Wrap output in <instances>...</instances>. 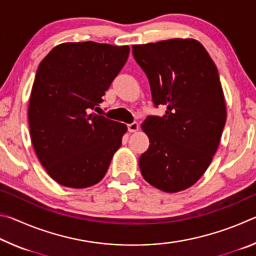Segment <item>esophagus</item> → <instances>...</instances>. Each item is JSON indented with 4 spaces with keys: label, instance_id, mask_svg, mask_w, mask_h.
I'll return each mask as SVG.
<instances>
[{
    "label": "esophagus",
    "instance_id": "34e87169",
    "mask_svg": "<svg viewBox=\"0 0 256 256\" xmlns=\"http://www.w3.org/2000/svg\"><path fill=\"white\" fill-rule=\"evenodd\" d=\"M128 132H136L138 130V124L136 123V122H133V123H131V124H128Z\"/></svg>",
    "mask_w": 256,
    "mask_h": 256
}]
</instances>
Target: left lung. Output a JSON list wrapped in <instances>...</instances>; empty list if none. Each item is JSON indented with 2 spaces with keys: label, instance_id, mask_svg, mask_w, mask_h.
I'll use <instances>...</instances> for the list:
<instances>
[{
  "label": "left lung",
  "instance_id": "left-lung-1",
  "mask_svg": "<svg viewBox=\"0 0 256 256\" xmlns=\"http://www.w3.org/2000/svg\"><path fill=\"white\" fill-rule=\"evenodd\" d=\"M132 53L154 106L167 107L141 125L150 140L138 159L141 174L164 192H180L196 183L218 149L227 118L218 70L192 38L133 45Z\"/></svg>",
  "mask_w": 256,
  "mask_h": 256
}]
</instances>
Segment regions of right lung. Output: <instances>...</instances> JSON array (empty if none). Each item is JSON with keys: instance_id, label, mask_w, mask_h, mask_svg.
Wrapping results in <instances>:
<instances>
[{"instance_id": "right-lung-1", "label": "right lung", "mask_w": 256, "mask_h": 256, "mask_svg": "<svg viewBox=\"0 0 256 256\" xmlns=\"http://www.w3.org/2000/svg\"><path fill=\"white\" fill-rule=\"evenodd\" d=\"M128 53V46L63 42L38 66L28 107L30 136L42 167L58 184H97L122 144L126 125L94 110Z\"/></svg>"}]
</instances>
